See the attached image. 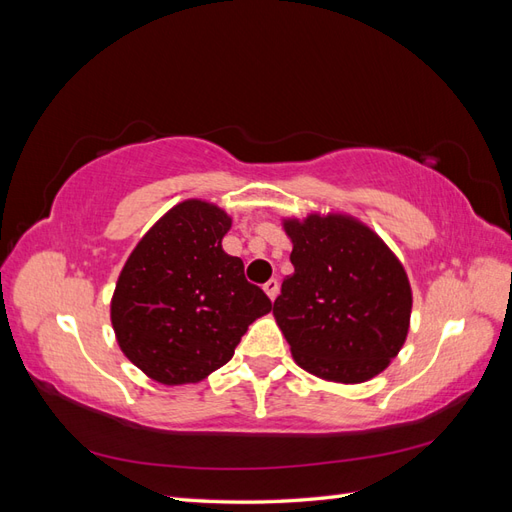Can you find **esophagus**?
Listing matches in <instances>:
<instances>
[{
  "mask_svg": "<svg viewBox=\"0 0 512 512\" xmlns=\"http://www.w3.org/2000/svg\"><path fill=\"white\" fill-rule=\"evenodd\" d=\"M264 292L268 294V299H270V301H275V299H277V294H279V281H277V279H270V281H266V283H264Z\"/></svg>",
  "mask_w": 512,
  "mask_h": 512,
  "instance_id": "1",
  "label": "esophagus"
}]
</instances>
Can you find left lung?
I'll return each mask as SVG.
<instances>
[{
    "label": "left lung",
    "instance_id": "left-lung-1",
    "mask_svg": "<svg viewBox=\"0 0 512 512\" xmlns=\"http://www.w3.org/2000/svg\"><path fill=\"white\" fill-rule=\"evenodd\" d=\"M294 266L272 314L292 358L325 382L362 384L386 371L410 331L406 268L349 213L283 218Z\"/></svg>",
    "mask_w": 512,
    "mask_h": 512
}]
</instances>
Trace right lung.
Masks as SVG:
<instances>
[{"label":"right lung","mask_w":512,"mask_h":512,"mask_svg":"<svg viewBox=\"0 0 512 512\" xmlns=\"http://www.w3.org/2000/svg\"><path fill=\"white\" fill-rule=\"evenodd\" d=\"M231 216L189 198L152 224L128 255L111 299L122 353L163 386L198 384L227 364L251 323L272 310L224 253Z\"/></svg>","instance_id":"add662e5"}]
</instances>
